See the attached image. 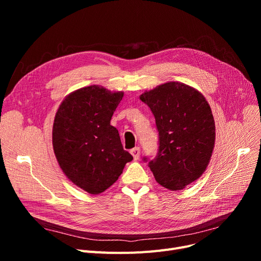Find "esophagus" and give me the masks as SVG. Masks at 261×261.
I'll list each match as a JSON object with an SVG mask.
<instances>
[{"label":"esophagus","mask_w":261,"mask_h":261,"mask_svg":"<svg viewBox=\"0 0 261 261\" xmlns=\"http://www.w3.org/2000/svg\"><path fill=\"white\" fill-rule=\"evenodd\" d=\"M130 153L132 154L134 160H139L140 155H141V148L140 147H135L133 149L130 150Z\"/></svg>","instance_id":"obj_1"}]
</instances>
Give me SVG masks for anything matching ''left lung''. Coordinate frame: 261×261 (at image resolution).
Segmentation results:
<instances>
[{"instance_id": "obj_1", "label": "left lung", "mask_w": 261, "mask_h": 261, "mask_svg": "<svg viewBox=\"0 0 261 261\" xmlns=\"http://www.w3.org/2000/svg\"><path fill=\"white\" fill-rule=\"evenodd\" d=\"M140 99L152 111L159 131L158 156L149 167L160 185L182 190L210 164L216 141L212 109L201 92L177 81L145 91Z\"/></svg>"}]
</instances>
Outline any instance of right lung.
<instances>
[{
	"instance_id": "obj_1",
	"label": "right lung",
	"mask_w": 261,
	"mask_h": 261,
	"mask_svg": "<svg viewBox=\"0 0 261 261\" xmlns=\"http://www.w3.org/2000/svg\"><path fill=\"white\" fill-rule=\"evenodd\" d=\"M123 92L93 85L68 94L53 125V148L65 176L91 195L113 185L133 156L110 125Z\"/></svg>"
}]
</instances>
